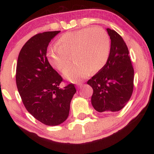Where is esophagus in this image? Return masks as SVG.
Segmentation results:
<instances>
[{"label":"esophagus","instance_id":"34e87169","mask_svg":"<svg viewBox=\"0 0 154 154\" xmlns=\"http://www.w3.org/2000/svg\"><path fill=\"white\" fill-rule=\"evenodd\" d=\"M77 88H81L83 86V84H82V83H77Z\"/></svg>","mask_w":154,"mask_h":154}]
</instances>
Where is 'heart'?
<instances>
[{
  "mask_svg": "<svg viewBox=\"0 0 154 154\" xmlns=\"http://www.w3.org/2000/svg\"><path fill=\"white\" fill-rule=\"evenodd\" d=\"M58 47L51 48L47 59L53 68L63 72L73 56L75 63L65 72L64 77L72 82H79L91 71H100L110 55V41L106 33L99 28H83L67 32L57 40Z\"/></svg>",
  "mask_w": 154,
  "mask_h": 154,
  "instance_id": "heart-1",
  "label": "heart"
}]
</instances>
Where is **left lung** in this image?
Returning a JSON list of instances; mask_svg holds the SVG:
<instances>
[{
  "instance_id": "8db88e82",
  "label": "left lung",
  "mask_w": 154,
  "mask_h": 154,
  "mask_svg": "<svg viewBox=\"0 0 154 154\" xmlns=\"http://www.w3.org/2000/svg\"><path fill=\"white\" fill-rule=\"evenodd\" d=\"M111 39L110 55L105 66L88 81L93 90L91 103L98 112L113 114L128 103L133 91L134 69L126 43L107 28Z\"/></svg>"
}]
</instances>
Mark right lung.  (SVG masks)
Instances as JSON below:
<instances>
[{
  "label": "right lung",
  "mask_w": 154,
  "mask_h": 154,
  "mask_svg": "<svg viewBox=\"0 0 154 154\" xmlns=\"http://www.w3.org/2000/svg\"><path fill=\"white\" fill-rule=\"evenodd\" d=\"M59 32H45L29 39L19 52L16 72L17 89L26 110L48 126L67 119L76 93L73 84L59 88L62 77L47 59L48 44Z\"/></svg>",
  "instance_id": "right-lung-1"
}]
</instances>
